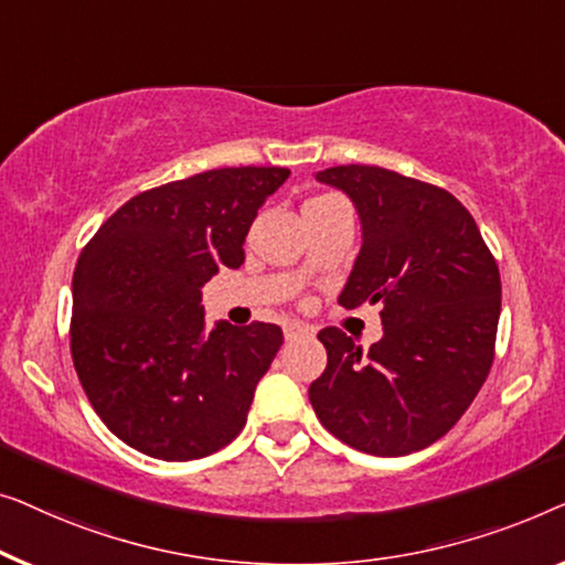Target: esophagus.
Returning <instances> with one entry per match:
<instances>
[{"label":"esophagus","mask_w":565,"mask_h":565,"mask_svg":"<svg viewBox=\"0 0 565 565\" xmlns=\"http://www.w3.org/2000/svg\"><path fill=\"white\" fill-rule=\"evenodd\" d=\"M307 335H312V328H309V324H299V322L284 324V338L286 340H299V338H307Z\"/></svg>","instance_id":"1"}]
</instances>
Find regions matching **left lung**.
<instances>
[{
  "instance_id": "8db88e82",
  "label": "left lung",
  "mask_w": 565,
  "mask_h": 565,
  "mask_svg": "<svg viewBox=\"0 0 565 565\" xmlns=\"http://www.w3.org/2000/svg\"><path fill=\"white\" fill-rule=\"evenodd\" d=\"M317 181L351 196L363 245L340 305H381L369 351L320 330L328 369L309 386L324 430L371 456H407L463 417L494 361L502 281L471 212L450 192L381 166H332Z\"/></svg>"
}]
</instances>
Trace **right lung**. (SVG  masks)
I'll return each mask as SVG.
<instances>
[{
  "label": "right lung",
  "mask_w": 565,
  "mask_h": 565,
  "mask_svg": "<svg viewBox=\"0 0 565 565\" xmlns=\"http://www.w3.org/2000/svg\"><path fill=\"white\" fill-rule=\"evenodd\" d=\"M289 169L241 166L148 189L78 256L71 359L117 438L161 460H194L243 430L284 343L279 324L204 330L202 286L241 268L258 206Z\"/></svg>",
  "instance_id": "obj_1"
}]
</instances>
